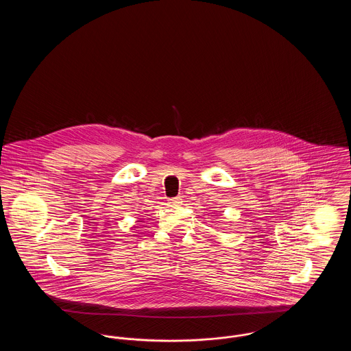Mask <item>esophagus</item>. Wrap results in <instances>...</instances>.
I'll return each instance as SVG.
<instances>
[{"mask_svg":"<svg viewBox=\"0 0 351 351\" xmlns=\"http://www.w3.org/2000/svg\"><path fill=\"white\" fill-rule=\"evenodd\" d=\"M168 202H169L171 205H173V206H179V205L183 202V199H182V197H173V199H169Z\"/></svg>","mask_w":351,"mask_h":351,"instance_id":"34e87169","label":"esophagus"}]
</instances>
